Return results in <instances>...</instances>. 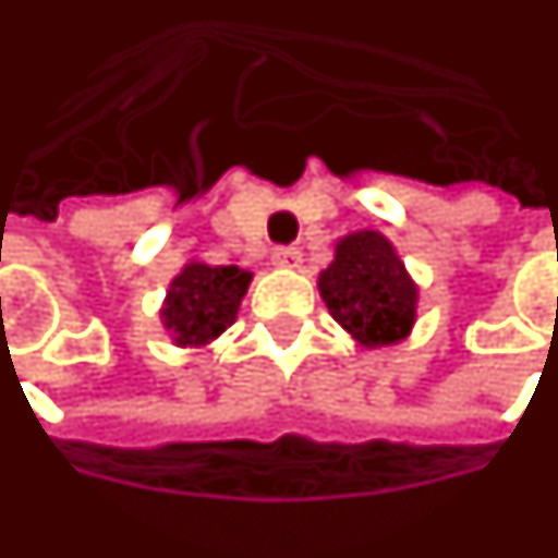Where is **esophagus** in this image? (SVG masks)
I'll return each mask as SVG.
<instances>
[{
	"mask_svg": "<svg viewBox=\"0 0 558 558\" xmlns=\"http://www.w3.org/2000/svg\"><path fill=\"white\" fill-rule=\"evenodd\" d=\"M271 263L278 268H299V263H302V251H299V247H275V251H271Z\"/></svg>",
	"mask_w": 558,
	"mask_h": 558,
	"instance_id": "1",
	"label": "esophagus"
}]
</instances>
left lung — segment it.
<instances>
[{
  "label": "left lung",
  "instance_id": "obj_1",
  "mask_svg": "<svg viewBox=\"0 0 558 558\" xmlns=\"http://www.w3.org/2000/svg\"><path fill=\"white\" fill-rule=\"evenodd\" d=\"M317 287L335 323L368 350L396 344L414 329L416 283L392 241L374 229L335 244L332 266L319 271Z\"/></svg>",
  "mask_w": 558,
  "mask_h": 558
}]
</instances>
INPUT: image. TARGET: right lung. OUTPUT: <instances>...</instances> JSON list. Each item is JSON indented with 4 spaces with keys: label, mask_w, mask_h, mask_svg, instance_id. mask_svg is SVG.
I'll list each match as a JSON object with an SVG mask.
<instances>
[{
    "label": "right lung",
    "mask_w": 558,
    "mask_h": 558,
    "mask_svg": "<svg viewBox=\"0 0 558 558\" xmlns=\"http://www.w3.org/2000/svg\"><path fill=\"white\" fill-rule=\"evenodd\" d=\"M253 275L239 266L186 263L171 280L162 302V326L178 347H205L239 317L241 299Z\"/></svg>",
    "instance_id": "right-lung-1"
}]
</instances>
